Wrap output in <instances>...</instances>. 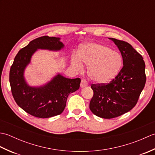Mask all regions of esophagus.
<instances>
[{
    "label": "esophagus",
    "mask_w": 155,
    "mask_h": 155,
    "mask_svg": "<svg viewBox=\"0 0 155 155\" xmlns=\"http://www.w3.org/2000/svg\"><path fill=\"white\" fill-rule=\"evenodd\" d=\"M88 85V83L87 81L85 80V79H82L81 80V87L83 88V87H87Z\"/></svg>",
    "instance_id": "obj_1"
}]
</instances>
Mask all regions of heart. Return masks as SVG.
<instances>
[{"instance_id": "obj_1", "label": "heart", "mask_w": 155, "mask_h": 155, "mask_svg": "<svg viewBox=\"0 0 155 155\" xmlns=\"http://www.w3.org/2000/svg\"><path fill=\"white\" fill-rule=\"evenodd\" d=\"M78 54L79 56L72 55V66L77 71L83 70V61L88 66L90 78L98 83L111 81L117 77L123 65V58L119 52L102 44L91 42L84 45Z\"/></svg>"}]
</instances>
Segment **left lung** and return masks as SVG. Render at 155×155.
<instances>
[{
	"instance_id": "left-lung-1",
	"label": "left lung",
	"mask_w": 155,
	"mask_h": 155,
	"mask_svg": "<svg viewBox=\"0 0 155 155\" xmlns=\"http://www.w3.org/2000/svg\"><path fill=\"white\" fill-rule=\"evenodd\" d=\"M117 46L123 60V67L107 84H93V97L89 108L94 114L113 118L130 111L137 104L146 83L143 58L128 42L110 38Z\"/></svg>"
}]
</instances>
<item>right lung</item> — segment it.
Wrapping results in <instances>:
<instances>
[{
	"label": "right lung",
	"instance_id": "add662e5",
	"mask_svg": "<svg viewBox=\"0 0 155 155\" xmlns=\"http://www.w3.org/2000/svg\"><path fill=\"white\" fill-rule=\"evenodd\" d=\"M63 47L60 38L43 36L21 49L14 59L9 73L12 94L16 104L32 116L46 118L61 114L68 95L80 87L81 78L71 79L60 74L39 87H30L25 81V69L37 49L57 51Z\"/></svg>",
	"mask_w": 155,
	"mask_h": 155
}]
</instances>
